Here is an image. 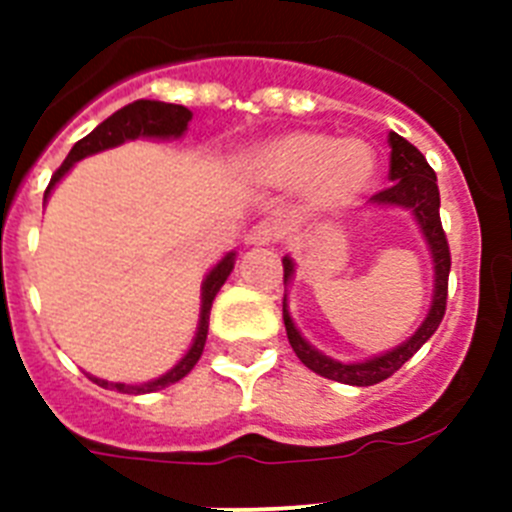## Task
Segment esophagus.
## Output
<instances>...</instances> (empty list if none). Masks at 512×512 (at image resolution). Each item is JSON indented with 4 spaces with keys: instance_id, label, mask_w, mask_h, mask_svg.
<instances>
[{
    "instance_id": "34e87169",
    "label": "esophagus",
    "mask_w": 512,
    "mask_h": 512,
    "mask_svg": "<svg viewBox=\"0 0 512 512\" xmlns=\"http://www.w3.org/2000/svg\"><path fill=\"white\" fill-rule=\"evenodd\" d=\"M279 238V228L274 223H259L253 225L246 233V246H269Z\"/></svg>"
}]
</instances>
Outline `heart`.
<instances>
[{
    "label": "heart",
    "mask_w": 512,
    "mask_h": 512,
    "mask_svg": "<svg viewBox=\"0 0 512 512\" xmlns=\"http://www.w3.org/2000/svg\"><path fill=\"white\" fill-rule=\"evenodd\" d=\"M248 169L269 187H305L312 210L333 212L372 184L377 153L359 138L336 140L318 130H295L264 143L248 158Z\"/></svg>",
    "instance_id": "heart-1"
}]
</instances>
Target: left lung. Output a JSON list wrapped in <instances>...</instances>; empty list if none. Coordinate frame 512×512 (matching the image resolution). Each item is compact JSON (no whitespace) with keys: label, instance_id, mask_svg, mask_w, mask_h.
Returning a JSON list of instances; mask_svg holds the SVG:
<instances>
[{"label":"left lung","instance_id":"obj_1","mask_svg":"<svg viewBox=\"0 0 512 512\" xmlns=\"http://www.w3.org/2000/svg\"><path fill=\"white\" fill-rule=\"evenodd\" d=\"M390 179L392 184L382 192H377L372 197V205H395L405 207L415 215L420 230L425 235V243L431 248L433 256V269H436V289H433V302L431 310L425 315V320L420 323V328L415 330L413 336L402 346L392 348L387 354L374 356V359L356 361V364H343V361L330 359V356L320 354L318 348H312L305 338L300 336V330L292 323V315L287 310V297H284L282 315H284V328H287L289 346L295 348L297 359L312 369L315 374L325 379H333V382L341 384H354V387H369V384H379L387 377L400 369L408 359H413V354H418V348L423 346L428 338L436 333V328L441 325L443 312H446V297H449V271H451V253H449V241H446V233L441 228V215H438V207H441V197H438V184H436V171L428 166L423 153L402 138V135L390 133ZM284 264V284L292 279L295 274V264L289 256L282 259Z\"/></svg>","mask_w":512,"mask_h":512}]
</instances>
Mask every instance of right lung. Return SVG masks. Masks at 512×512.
Returning a JSON list of instances; mask_svg holds the SVG:
<instances>
[{
    "label": "right lung",
    "instance_id": "obj_1",
    "mask_svg": "<svg viewBox=\"0 0 512 512\" xmlns=\"http://www.w3.org/2000/svg\"><path fill=\"white\" fill-rule=\"evenodd\" d=\"M189 120H192V112L182 104H169V102H156V99H138V102L128 104V107H122L117 110L115 115H110L104 122H99L97 128L87 135V138H81L79 143H74V148L69 151L66 161L58 166V171L53 174L51 184L45 189V200H48V194L51 189L61 182L63 176L69 174L71 166L81 158L92 156V153L107 151V148H115L125 140H135V138H179L187 130ZM235 264V253H228L215 269L210 271L202 282V307H200V325H197V336H194L192 348L187 351L179 364L174 369L164 374V377L153 379V382L146 384H120V382H104V379L89 377L92 382H97L99 387H115L117 392H128V395H146V392H156L164 390L169 384L179 382L182 377H187L189 372L194 369V364L200 361L202 348H205L207 341V328H210V310H212V300L220 292V287L225 284V279L230 277V271H233Z\"/></svg>",
    "mask_w": 512,
    "mask_h": 512
}]
</instances>
